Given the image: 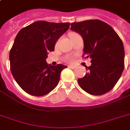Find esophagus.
Instances as JSON below:
<instances>
[{
  "label": "esophagus",
  "mask_w": 130,
  "mask_h": 130,
  "mask_svg": "<svg viewBox=\"0 0 130 130\" xmlns=\"http://www.w3.org/2000/svg\"><path fill=\"white\" fill-rule=\"evenodd\" d=\"M68 67H69V68H71V69H75V66H74V65H69V66H68Z\"/></svg>",
  "instance_id": "34e87169"
}]
</instances>
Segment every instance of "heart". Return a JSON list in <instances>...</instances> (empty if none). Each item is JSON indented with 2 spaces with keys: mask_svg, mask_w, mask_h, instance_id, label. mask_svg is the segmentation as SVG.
<instances>
[{
  "mask_svg": "<svg viewBox=\"0 0 130 130\" xmlns=\"http://www.w3.org/2000/svg\"><path fill=\"white\" fill-rule=\"evenodd\" d=\"M73 34L74 33H72L71 34ZM71 34H70V35H71ZM74 60H75V59H74V57H69L66 59V61H67V62H69V63H73V61H74Z\"/></svg>",
  "mask_w": 130,
  "mask_h": 130,
  "instance_id": "b5f03b06",
  "label": "heart"
}]
</instances>
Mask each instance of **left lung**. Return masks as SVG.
Instances as JSON below:
<instances>
[{
	"label": "left lung",
	"mask_w": 130,
	"mask_h": 130,
	"mask_svg": "<svg viewBox=\"0 0 130 130\" xmlns=\"http://www.w3.org/2000/svg\"><path fill=\"white\" fill-rule=\"evenodd\" d=\"M71 29L84 40V54L90 58L88 73L77 79L79 86L92 95L108 92L117 84L124 69L125 51L122 40L115 31L99 19L75 22Z\"/></svg>",
	"instance_id": "left-lung-1"
}]
</instances>
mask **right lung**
Segmentation results:
<instances>
[{
    "label": "right lung",
    "mask_w": 130,
    "mask_h": 130,
    "mask_svg": "<svg viewBox=\"0 0 130 130\" xmlns=\"http://www.w3.org/2000/svg\"><path fill=\"white\" fill-rule=\"evenodd\" d=\"M69 25V23L38 21L17 34L9 53L10 67L14 79L25 92L42 96L57 86L61 71L67 67L48 65L46 59Z\"/></svg>",
    "instance_id": "1"
}]
</instances>
